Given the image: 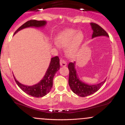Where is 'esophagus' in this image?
<instances>
[{"mask_svg":"<svg viewBox=\"0 0 125 125\" xmlns=\"http://www.w3.org/2000/svg\"><path fill=\"white\" fill-rule=\"evenodd\" d=\"M66 62L64 61L63 59H61L60 60V64H61V66H66Z\"/></svg>","mask_w":125,"mask_h":125,"instance_id":"1","label":"esophagus"}]
</instances>
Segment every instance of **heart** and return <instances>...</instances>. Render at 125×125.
Segmentation results:
<instances>
[{"label": "heart", "instance_id": "1", "mask_svg": "<svg viewBox=\"0 0 125 125\" xmlns=\"http://www.w3.org/2000/svg\"><path fill=\"white\" fill-rule=\"evenodd\" d=\"M84 35L82 31L67 29L62 31L56 38V44L61 48L67 46L66 53L68 56L73 57L84 41Z\"/></svg>", "mask_w": 125, "mask_h": 125}]
</instances>
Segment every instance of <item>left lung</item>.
Here are the masks:
<instances>
[{
  "label": "left lung",
  "instance_id": "1",
  "mask_svg": "<svg viewBox=\"0 0 125 125\" xmlns=\"http://www.w3.org/2000/svg\"><path fill=\"white\" fill-rule=\"evenodd\" d=\"M93 32L92 38L95 37L100 36H105L108 37L109 35L102 28L96 23H90ZM75 62H70L68 64V69L69 71V84L73 92L77 95L81 97H86L90 94H94L97 92L102 86L104 83L105 81H104L100 83L94 84V85H89L80 81L79 79L76 71L74 68Z\"/></svg>",
  "mask_w": 125,
  "mask_h": 125
}]
</instances>
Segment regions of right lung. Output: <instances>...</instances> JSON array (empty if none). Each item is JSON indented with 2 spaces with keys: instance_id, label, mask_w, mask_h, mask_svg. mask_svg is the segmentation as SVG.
Instances as JSON below:
<instances>
[{
  "instance_id": "obj_1",
  "label": "right lung",
  "mask_w": 125,
  "mask_h": 125,
  "mask_svg": "<svg viewBox=\"0 0 125 125\" xmlns=\"http://www.w3.org/2000/svg\"><path fill=\"white\" fill-rule=\"evenodd\" d=\"M46 24V21H36L31 20L25 23L21 27H19L14 33H16L18 31L29 27H36L40 28L43 27ZM60 69L59 58L58 56L53 57L51 59V63L46 72L43 78L38 83L33 86H26L21 83L17 81L14 76L16 82L18 86L26 94L35 97H41L46 95L51 91L53 86V79L56 73Z\"/></svg>"
}]
</instances>
